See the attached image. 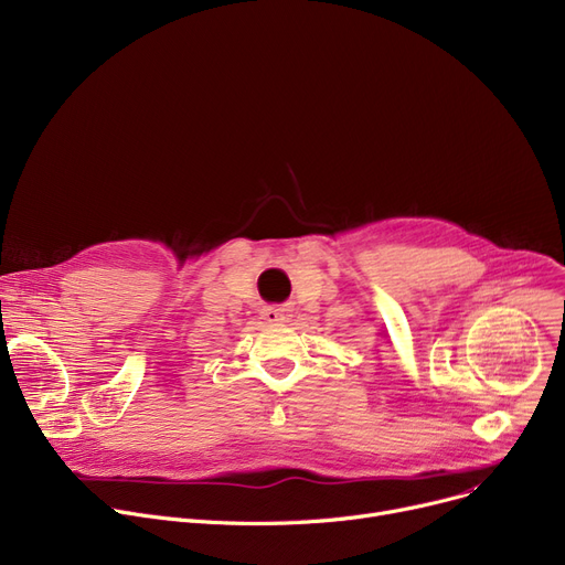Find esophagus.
<instances>
[{"label": "esophagus", "mask_w": 565, "mask_h": 565, "mask_svg": "<svg viewBox=\"0 0 565 565\" xmlns=\"http://www.w3.org/2000/svg\"><path fill=\"white\" fill-rule=\"evenodd\" d=\"M263 318H265L267 322H288L290 311H288L286 307H267V309L263 311Z\"/></svg>", "instance_id": "obj_1"}]
</instances>
